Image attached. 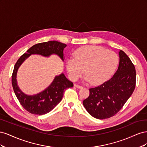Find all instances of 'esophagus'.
Here are the masks:
<instances>
[{"instance_id": "34e87169", "label": "esophagus", "mask_w": 147, "mask_h": 147, "mask_svg": "<svg viewBox=\"0 0 147 147\" xmlns=\"http://www.w3.org/2000/svg\"><path fill=\"white\" fill-rule=\"evenodd\" d=\"M74 86H75V88H83L82 86L78 85V84H74Z\"/></svg>"}]
</instances>
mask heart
Wrapping results in <instances>:
<instances>
[{
    "label": "heart",
    "mask_w": 147,
    "mask_h": 147,
    "mask_svg": "<svg viewBox=\"0 0 147 147\" xmlns=\"http://www.w3.org/2000/svg\"><path fill=\"white\" fill-rule=\"evenodd\" d=\"M119 63L116 53L97 46H86L78 48L74 57L66 61V69L70 78L75 81L85 73L86 80L99 84L111 77Z\"/></svg>",
    "instance_id": "1"
}]
</instances>
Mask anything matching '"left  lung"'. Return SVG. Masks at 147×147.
<instances>
[{"label":"left lung","instance_id":"1","mask_svg":"<svg viewBox=\"0 0 147 147\" xmlns=\"http://www.w3.org/2000/svg\"><path fill=\"white\" fill-rule=\"evenodd\" d=\"M119 64L113 76L100 85L90 89V95L83 101L88 112L97 119L112 117L122 109L136 87L134 65L120 50Z\"/></svg>","mask_w":147,"mask_h":147}]
</instances>
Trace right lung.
Segmentation results:
<instances>
[{"label": "right lung", "instance_id": "1", "mask_svg": "<svg viewBox=\"0 0 147 147\" xmlns=\"http://www.w3.org/2000/svg\"><path fill=\"white\" fill-rule=\"evenodd\" d=\"M66 46L65 44L57 41H48L35 44L17 61L12 74V86L20 103L28 112L38 115H45L50 112L61 101L64 91L67 88L73 87L74 84L62 74L59 76H56L52 83L43 91L34 96H28L24 94L17 85L16 73L18 69L24 60L32 54L40 55L44 56L56 54L63 61V50Z\"/></svg>", "mask_w": 147, "mask_h": 147}]
</instances>
